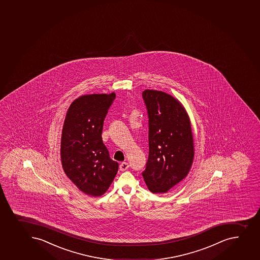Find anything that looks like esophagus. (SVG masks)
I'll return each instance as SVG.
<instances>
[{"label":"esophagus","mask_w":260,"mask_h":260,"mask_svg":"<svg viewBox=\"0 0 260 260\" xmlns=\"http://www.w3.org/2000/svg\"><path fill=\"white\" fill-rule=\"evenodd\" d=\"M128 167H129V165H128V162H121L120 165H119V169H120L121 171L128 170Z\"/></svg>","instance_id":"obj_1"}]
</instances>
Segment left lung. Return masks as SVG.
I'll list each match as a JSON object with an SVG mask.
<instances>
[{"label": "left lung", "mask_w": 260, "mask_h": 260, "mask_svg": "<svg viewBox=\"0 0 260 260\" xmlns=\"http://www.w3.org/2000/svg\"><path fill=\"white\" fill-rule=\"evenodd\" d=\"M149 156L142 176L152 193H166L186 177L194 158L190 118L182 104L159 90H145Z\"/></svg>", "instance_id": "1"}]
</instances>
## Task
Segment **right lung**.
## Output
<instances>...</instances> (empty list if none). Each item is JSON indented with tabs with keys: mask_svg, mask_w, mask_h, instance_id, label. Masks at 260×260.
Segmentation results:
<instances>
[{
	"mask_svg": "<svg viewBox=\"0 0 260 260\" xmlns=\"http://www.w3.org/2000/svg\"><path fill=\"white\" fill-rule=\"evenodd\" d=\"M115 93L81 95L70 105L61 138L62 169L82 192L100 197L118 172L103 142V123Z\"/></svg>",
	"mask_w": 260,
	"mask_h": 260,
	"instance_id": "right-lung-1",
	"label": "right lung"
}]
</instances>
